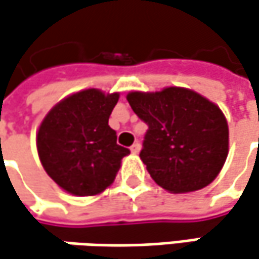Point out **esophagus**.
<instances>
[{
  "label": "esophagus",
  "mask_w": 259,
  "mask_h": 259,
  "mask_svg": "<svg viewBox=\"0 0 259 259\" xmlns=\"http://www.w3.org/2000/svg\"><path fill=\"white\" fill-rule=\"evenodd\" d=\"M130 151H132V154H138L141 151V144L139 142H135V144L130 146Z\"/></svg>",
  "instance_id": "obj_1"
}]
</instances>
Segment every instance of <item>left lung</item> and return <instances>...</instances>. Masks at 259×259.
Wrapping results in <instances>:
<instances>
[{
	"label": "left lung",
	"mask_w": 259,
	"mask_h": 259,
	"mask_svg": "<svg viewBox=\"0 0 259 259\" xmlns=\"http://www.w3.org/2000/svg\"><path fill=\"white\" fill-rule=\"evenodd\" d=\"M132 110L148 124L141 160L157 185L171 193L208 186L229 154V126L205 97L170 86L127 94Z\"/></svg>",
	"instance_id": "8db88e82"
}]
</instances>
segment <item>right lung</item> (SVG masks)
I'll return each instance as SVG.
<instances>
[{
	"mask_svg": "<svg viewBox=\"0 0 259 259\" xmlns=\"http://www.w3.org/2000/svg\"><path fill=\"white\" fill-rule=\"evenodd\" d=\"M118 94L84 89L60 101L36 135L39 160L63 190L94 196L107 189L130 151L117 145L108 118Z\"/></svg>",
	"mask_w": 259,
	"mask_h": 259,
	"instance_id": "add662e5",
	"label": "right lung"
}]
</instances>
